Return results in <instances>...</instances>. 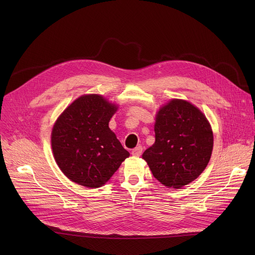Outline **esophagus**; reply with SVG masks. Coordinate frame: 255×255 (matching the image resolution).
<instances>
[{"label": "esophagus", "instance_id": "obj_1", "mask_svg": "<svg viewBox=\"0 0 255 255\" xmlns=\"http://www.w3.org/2000/svg\"><path fill=\"white\" fill-rule=\"evenodd\" d=\"M142 150H143L142 146H137L136 148H134V149L132 150V155H134V156H140L141 153H142Z\"/></svg>", "mask_w": 255, "mask_h": 255}]
</instances>
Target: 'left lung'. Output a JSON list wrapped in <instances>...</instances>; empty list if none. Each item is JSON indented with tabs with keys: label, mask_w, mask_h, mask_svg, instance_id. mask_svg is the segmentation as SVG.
<instances>
[{
	"label": "left lung",
	"mask_w": 255,
	"mask_h": 255,
	"mask_svg": "<svg viewBox=\"0 0 255 255\" xmlns=\"http://www.w3.org/2000/svg\"><path fill=\"white\" fill-rule=\"evenodd\" d=\"M154 132L155 142L142 158L162 185L179 189L204 171L212 154L213 132L198 108L187 101H170L159 110Z\"/></svg>",
	"instance_id": "obj_1"
}]
</instances>
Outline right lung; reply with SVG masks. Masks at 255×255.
<instances>
[{
  "label": "right lung",
  "mask_w": 255,
  "mask_h": 255,
  "mask_svg": "<svg viewBox=\"0 0 255 255\" xmlns=\"http://www.w3.org/2000/svg\"><path fill=\"white\" fill-rule=\"evenodd\" d=\"M117 107L102 96L77 99L59 116L51 133L54 158L61 171L87 188L105 185L130 155L109 121Z\"/></svg>",
  "instance_id": "right-lung-1"
}]
</instances>
